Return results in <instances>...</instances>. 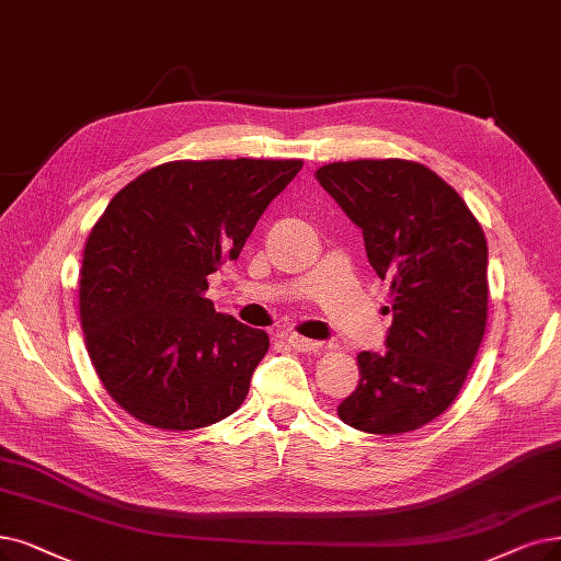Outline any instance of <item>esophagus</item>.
<instances>
[{
	"mask_svg": "<svg viewBox=\"0 0 561 561\" xmlns=\"http://www.w3.org/2000/svg\"><path fill=\"white\" fill-rule=\"evenodd\" d=\"M283 341L297 352H320L322 350V343L308 341V339H304V335H297V333H283Z\"/></svg>",
	"mask_w": 561,
	"mask_h": 561,
	"instance_id": "obj_1",
	"label": "esophagus"
}]
</instances>
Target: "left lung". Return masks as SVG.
Segmentation results:
<instances>
[{"instance_id": "left-lung-1", "label": "left lung", "mask_w": 561, "mask_h": 561, "mask_svg": "<svg viewBox=\"0 0 561 561\" xmlns=\"http://www.w3.org/2000/svg\"><path fill=\"white\" fill-rule=\"evenodd\" d=\"M316 176L362 228L377 276L391 283L387 350L356 356L358 385L339 416L373 435L416 431L449 410L483 341V228L456 188L414 161H339Z\"/></svg>"}]
</instances>
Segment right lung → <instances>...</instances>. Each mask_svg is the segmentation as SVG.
I'll use <instances>...</instances> for the list:
<instances>
[{
	"label": "right lung",
	"instance_id": "add662e5",
	"mask_svg": "<svg viewBox=\"0 0 561 561\" xmlns=\"http://www.w3.org/2000/svg\"><path fill=\"white\" fill-rule=\"evenodd\" d=\"M304 161H172L133 179L96 220L80 268V322L105 391L161 431L239 410L268 350L214 310L207 276L237 260Z\"/></svg>",
	"mask_w": 561,
	"mask_h": 561
}]
</instances>
